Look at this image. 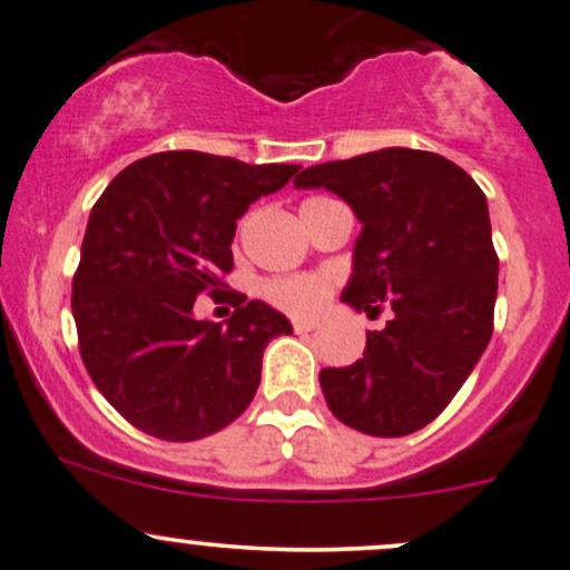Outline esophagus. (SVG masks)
Segmentation results:
<instances>
[{
  "mask_svg": "<svg viewBox=\"0 0 570 570\" xmlns=\"http://www.w3.org/2000/svg\"><path fill=\"white\" fill-rule=\"evenodd\" d=\"M292 327H295V333H311L316 327V322H308V320H295L292 322Z\"/></svg>",
  "mask_w": 570,
  "mask_h": 570,
  "instance_id": "1",
  "label": "esophagus"
}]
</instances>
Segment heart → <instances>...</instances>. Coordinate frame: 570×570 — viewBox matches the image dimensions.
Here are the masks:
<instances>
[{
  "mask_svg": "<svg viewBox=\"0 0 570 570\" xmlns=\"http://www.w3.org/2000/svg\"><path fill=\"white\" fill-rule=\"evenodd\" d=\"M265 295L289 314L311 316L331 295V281L322 275H289V278H275L265 284Z\"/></svg>",
  "mask_w": 570,
  "mask_h": 570,
  "instance_id": "1",
  "label": "heart"
}]
</instances>
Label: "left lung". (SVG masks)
I'll use <instances>...</instances> for the list:
<instances>
[{
	"label": "left lung",
	"instance_id": "left-lung-1",
	"mask_svg": "<svg viewBox=\"0 0 570 570\" xmlns=\"http://www.w3.org/2000/svg\"><path fill=\"white\" fill-rule=\"evenodd\" d=\"M295 188H325L363 224L341 301L393 311L346 368L320 385L341 423L404 436L434 421L489 346L497 269L489 205L475 179L436 153L385 147L308 166Z\"/></svg>",
	"mask_w": 570,
	"mask_h": 570
}]
</instances>
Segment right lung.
<instances>
[{
  "label": "right lung",
  "instance_id": "obj_1",
  "mask_svg": "<svg viewBox=\"0 0 570 570\" xmlns=\"http://www.w3.org/2000/svg\"><path fill=\"white\" fill-rule=\"evenodd\" d=\"M297 169L171 149L130 164L95 202L73 278L81 361L144 434L202 440L254 401L265 346L289 320L239 292H224L226 325L196 320L194 303L226 286L245 209Z\"/></svg>",
  "mask_w": 570,
  "mask_h": 570
}]
</instances>
